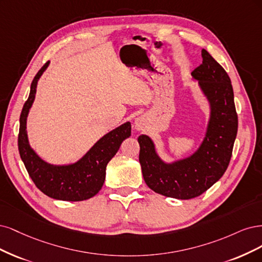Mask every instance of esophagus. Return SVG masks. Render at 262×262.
I'll use <instances>...</instances> for the list:
<instances>
[{
    "label": "esophagus",
    "mask_w": 262,
    "mask_h": 262,
    "mask_svg": "<svg viewBox=\"0 0 262 262\" xmlns=\"http://www.w3.org/2000/svg\"><path fill=\"white\" fill-rule=\"evenodd\" d=\"M146 124H147V119L143 115H140L137 117L136 120H135V128H136L137 130H142L143 128H145Z\"/></svg>",
    "instance_id": "obj_1"
}]
</instances>
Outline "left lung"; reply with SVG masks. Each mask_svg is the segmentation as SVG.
<instances>
[{
	"label": "left lung",
	"mask_w": 262,
	"mask_h": 262,
	"mask_svg": "<svg viewBox=\"0 0 262 262\" xmlns=\"http://www.w3.org/2000/svg\"><path fill=\"white\" fill-rule=\"evenodd\" d=\"M202 64L191 72L206 97L210 116L205 138L184 159L167 163L159 157L147 135H140L139 162L148 187L166 197L191 199L200 196L223 176L232 157L238 120L229 75L209 54L201 51Z\"/></svg>",
	"instance_id": "left-lung-1"
}]
</instances>
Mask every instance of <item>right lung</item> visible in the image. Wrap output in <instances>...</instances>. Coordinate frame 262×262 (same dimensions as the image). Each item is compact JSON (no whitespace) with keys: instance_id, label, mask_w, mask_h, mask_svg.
Wrapping results in <instances>:
<instances>
[{"instance_id":"add662e5","label":"right lung","mask_w":262,"mask_h":262,"mask_svg":"<svg viewBox=\"0 0 262 262\" xmlns=\"http://www.w3.org/2000/svg\"><path fill=\"white\" fill-rule=\"evenodd\" d=\"M47 62L37 73L30 86V94L24 104L19 119L18 150L23 162L36 186L47 196L57 200L81 201L96 196L105 180L106 165L122 142L130 136L129 122L101 137L77 162L55 165L46 162L33 150L27 135V116L35 101L38 80L48 69Z\"/></svg>"}]
</instances>
